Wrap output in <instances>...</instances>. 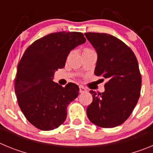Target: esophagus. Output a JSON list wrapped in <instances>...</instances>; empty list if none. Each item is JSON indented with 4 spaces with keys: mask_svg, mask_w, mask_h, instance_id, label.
Here are the masks:
<instances>
[{
    "mask_svg": "<svg viewBox=\"0 0 153 153\" xmlns=\"http://www.w3.org/2000/svg\"><path fill=\"white\" fill-rule=\"evenodd\" d=\"M79 93H85V92L87 91V90H86V89L85 88V87H83V86H79Z\"/></svg>",
    "mask_w": 153,
    "mask_h": 153,
    "instance_id": "esophagus-1",
    "label": "esophagus"
}]
</instances>
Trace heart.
<instances>
[{
    "instance_id": "1",
    "label": "heart",
    "mask_w": 153,
    "mask_h": 153,
    "mask_svg": "<svg viewBox=\"0 0 153 153\" xmlns=\"http://www.w3.org/2000/svg\"><path fill=\"white\" fill-rule=\"evenodd\" d=\"M92 51V50L87 49V48H86V49H84V51Z\"/></svg>"
}]
</instances>
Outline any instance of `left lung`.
I'll return each instance as SVG.
<instances>
[{
    "mask_svg": "<svg viewBox=\"0 0 153 153\" xmlns=\"http://www.w3.org/2000/svg\"><path fill=\"white\" fill-rule=\"evenodd\" d=\"M97 53L94 74L108 79L103 93L90 90L93 102L86 109L90 122L102 128L123 123L140 96L142 77L134 53L122 40L103 33H86Z\"/></svg>",
    "mask_w": 153,
    "mask_h": 153,
    "instance_id": "8db88e82",
    "label": "left lung"
}]
</instances>
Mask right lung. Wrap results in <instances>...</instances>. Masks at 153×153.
I'll return each mask as SVG.
<instances>
[{"instance_id": "1", "label": "right lung", "mask_w": 153, "mask_h": 153, "mask_svg": "<svg viewBox=\"0 0 153 153\" xmlns=\"http://www.w3.org/2000/svg\"><path fill=\"white\" fill-rule=\"evenodd\" d=\"M86 42L79 32H56L36 40L24 52L17 65L14 90L27 120L41 130H52L64 123L67 106L79 95V86L65 87L53 81L63 68L70 52Z\"/></svg>"}]
</instances>
